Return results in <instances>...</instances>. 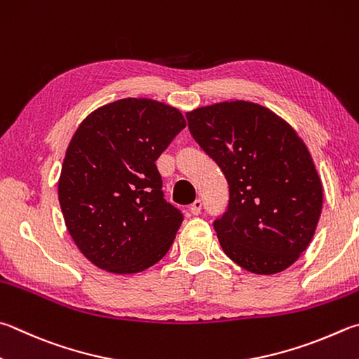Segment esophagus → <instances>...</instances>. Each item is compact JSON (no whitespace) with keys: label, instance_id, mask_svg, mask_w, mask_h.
<instances>
[{"label":"esophagus","instance_id":"1","mask_svg":"<svg viewBox=\"0 0 359 359\" xmlns=\"http://www.w3.org/2000/svg\"><path fill=\"white\" fill-rule=\"evenodd\" d=\"M201 208H202V202L199 199H196L190 205V212H191V215H199L201 213Z\"/></svg>","mask_w":359,"mask_h":359}]
</instances>
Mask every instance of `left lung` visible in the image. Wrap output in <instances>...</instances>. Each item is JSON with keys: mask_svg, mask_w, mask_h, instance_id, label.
I'll return each mask as SVG.
<instances>
[{"mask_svg": "<svg viewBox=\"0 0 359 359\" xmlns=\"http://www.w3.org/2000/svg\"><path fill=\"white\" fill-rule=\"evenodd\" d=\"M188 128L229 184L213 223L226 256L256 275L297 262L314 237L323 187L304 141L259 103L219 102L187 113Z\"/></svg>", "mask_w": 359, "mask_h": 359, "instance_id": "8db88e82", "label": "left lung"}]
</instances>
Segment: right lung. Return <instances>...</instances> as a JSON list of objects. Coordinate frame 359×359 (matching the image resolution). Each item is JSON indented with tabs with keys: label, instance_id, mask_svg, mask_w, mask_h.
<instances>
[{
	"label": "right lung",
	"instance_id": "obj_1",
	"mask_svg": "<svg viewBox=\"0 0 359 359\" xmlns=\"http://www.w3.org/2000/svg\"><path fill=\"white\" fill-rule=\"evenodd\" d=\"M187 122L152 99L94 109L72 136L57 180L70 237L99 269L130 275L165 257L184 221L161 191L155 161Z\"/></svg>",
	"mask_w": 359,
	"mask_h": 359
}]
</instances>
